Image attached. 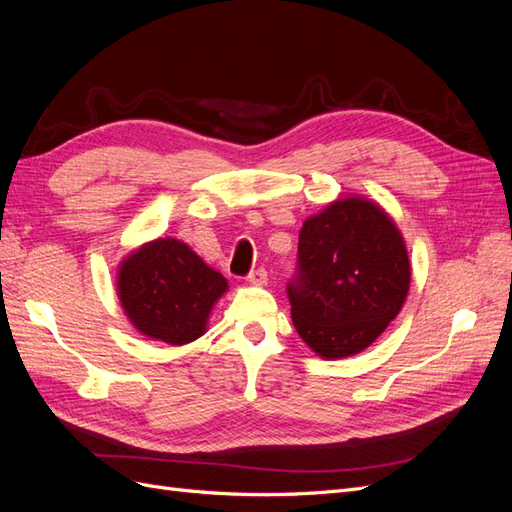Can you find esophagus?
Wrapping results in <instances>:
<instances>
[{
    "label": "esophagus",
    "instance_id": "34e87169",
    "mask_svg": "<svg viewBox=\"0 0 512 512\" xmlns=\"http://www.w3.org/2000/svg\"><path fill=\"white\" fill-rule=\"evenodd\" d=\"M247 282L254 284V286H267V284H269V275H267V269L258 267L256 271H252L250 275H247Z\"/></svg>",
    "mask_w": 512,
    "mask_h": 512
}]
</instances>
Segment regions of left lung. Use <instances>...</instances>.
Instances as JSON below:
<instances>
[{"mask_svg": "<svg viewBox=\"0 0 512 512\" xmlns=\"http://www.w3.org/2000/svg\"><path fill=\"white\" fill-rule=\"evenodd\" d=\"M412 267L404 235L376 200L335 198L299 232L292 324L327 361L369 348L406 303Z\"/></svg>", "mask_w": 512, "mask_h": 512, "instance_id": "left-lung-1", "label": "left lung"}]
</instances>
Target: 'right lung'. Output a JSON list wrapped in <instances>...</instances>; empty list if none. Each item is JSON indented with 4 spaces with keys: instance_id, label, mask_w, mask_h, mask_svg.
Wrapping results in <instances>:
<instances>
[{
    "instance_id": "add662e5",
    "label": "right lung",
    "mask_w": 512,
    "mask_h": 512,
    "mask_svg": "<svg viewBox=\"0 0 512 512\" xmlns=\"http://www.w3.org/2000/svg\"><path fill=\"white\" fill-rule=\"evenodd\" d=\"M115 277L121 309L132 327L170 346L205 335L213 305L228 290L220 271L173 237L138 245L119 262Z\"/></svg>"
}]
</instances>
